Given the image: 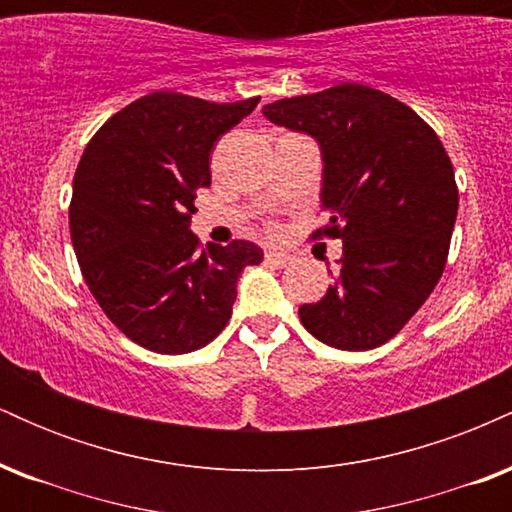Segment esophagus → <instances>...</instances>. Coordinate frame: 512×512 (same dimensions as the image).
Returning <instances> with one entry per match:
<instances>
[{
  "label": "esophagus",
  "instance_id": "1",
  "mask_svg": "<svg viewBox=\"0 0 512 512\" xmlns=\"http://www.w3.org/2000/svg\"><path fill=\"white\" fill-rule=\"evenodd\" d=\"M264 257H267V262H272L274 267H286V264L291 262V257L281 250H267L264 252Z\"/></svg>",
  "mask_w": 512,
  "mask_h": 512
}]
</instances>
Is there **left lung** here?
Instances as JSON below:
<instances>
[{
    "mask_svg": "<svg viewBox=\"0 0 512 512\" xmlns=\"http://www.w3.org/2000/svg\"><path fill=\"white\" fill-rule=\"evenodd\" d=\"M274 125L313 137L322 156L325 236L342 238L337 279L298 308L322 344L366 351L390 342L436 289L457 219L455 170L414 110L361 84L262 108Z\"/></svg>",
    "mask_w": 512,
    "mask_h": 512,
    "instance_id": "8db88e82",
    "label": "left lung"
}]
</instances>
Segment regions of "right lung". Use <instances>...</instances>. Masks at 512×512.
I'll use <instances>...</instances> for the list:
<instances>
[{
    "label": "right lung",
    "mask_w": 512,
    "mask_h": 512,
    "mask_svg": "<svg viewBox=\"0 0 512 512\" xmlns=\"http://www.w3.org/2000/svg\"><path fill=\"white\" fill-rule=\"evenodd\" d=\"M257 103L149 93L110 117L81 156L69 207L76 260L103 313L144 349L207 346L233 313L243 269L262 262L250 240L199 250L190 231L216 139Z\"/></svg>",
    "instance_id": "add662e5"
}]
</instances>
